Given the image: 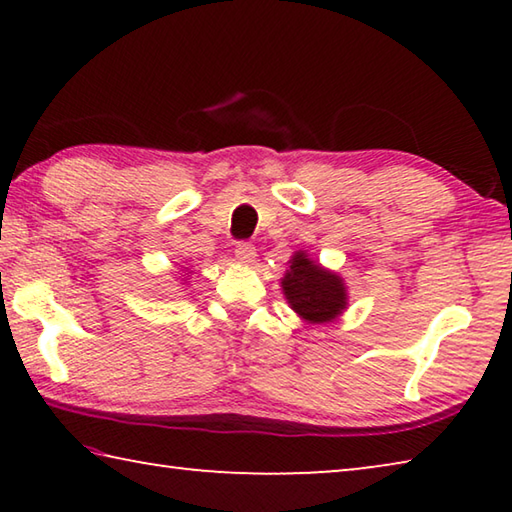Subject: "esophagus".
Returning a JSON list of instances; mask_svg holds the SVG:
<instances>
[{"instance_id":"1","label":"esophagus","mask_w":512,"mask_h":512,"mask_svg":"<svg viewBox=\"0 0 512 512\" xmlns=\"http://www.w3.org/2000/svg\"><path fill=\"white\" fill-rule=\"evenodd\" d=\"M235 255H237L239 262H244V264H253L255 257H257L255 246L248 244V241H239V244L235 246Z\"/></svg>"}]
</instances>
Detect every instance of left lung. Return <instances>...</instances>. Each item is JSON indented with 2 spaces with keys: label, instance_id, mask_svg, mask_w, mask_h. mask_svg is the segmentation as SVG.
I'll use <instances>...</instances> for the list:
<instances>
[{
  "label": "left lung",
  "instance_id": "1",
  "mask_svg": "<svg viewBox=\"0 0 512 512\" xmlns=\"http://www.w3.org/2000/svg\"><path fill=\"white\" fill-rule=\"evenodd\" d=\"M282 289L289 305L309 323H329L345 309L341 277L320 268L305 253L293 255Z\"/></svg>",
  "mask_w": 512,
  "mask_h": 512
}]
</instances>
